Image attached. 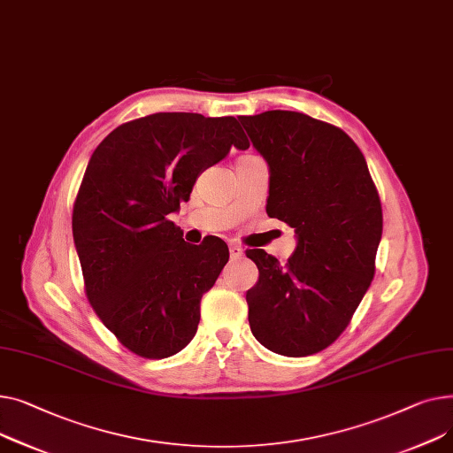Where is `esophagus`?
Here are the masks:
<instances>
[{
  "label": "esophagus",
  "mask_w": 453,
  "mask_h": 453,
  "mask_svg": "<svg viewBox=\"0 0 453 453\" xmlns=\"http://www.w3.org/2000/svg\"><path fill=\"white\" fill-rule=\"evenodd\" d=\"M228 250H230V256H232V257H242V256L245 254V250H243L242 247H239V245H234V243H232V245H228Z\"/></svg>",
  "instance_id": "esophagus-1"
}]
</instances>
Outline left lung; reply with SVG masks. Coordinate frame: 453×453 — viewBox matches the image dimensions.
<instances>
[{
    "mask_svg": "<svg viewBox=\"0 0 453 453\" xmlns=\"http://www.w3.org/2000/svg\"><path fill=\"white\" fill-rule=\"evenodd\" d=\"M267 161V214L296 232L281 265L247 250L259 271L247 292L256 340L283 357L326 349L348 327L375 276L382 206L367 163L348 133L296 111L239 117Z\"/></svg>",
    "mask_w": 453,
    "mask_h": 453,
    "instance_id": "1",
    "label": "left lung"
}]
</instances>
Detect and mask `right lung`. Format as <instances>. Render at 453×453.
<instances>
[{
    "label": "right lung",
    "mask_w": 453,
    "mask_h": 453,
    "mask_svg": "<svg viewBox=\"0 0 453 453\" xmlns=\"http://www.w3.org/2000/svg\"><path fill=\"white\" fill-rule=\"evenodd\" d=\"M232 146L249 148L234 117L153 113L113 129L89 158L74 247L95 312L139 357H172L197 333L201 298L228 247L219 237L186 245L168 216Z\"/></svg>",
    "instance_id": "right-lung-1"
}]
</instances>
